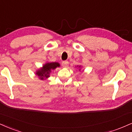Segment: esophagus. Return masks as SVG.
<instances>
[{
	"instance_id": "esophagus-1",
	"label": "esophagus",
	"mask_w": 132,
	"mask_h": 132,
	"mask_svg": "<svg viewBox=\"0 0 132 132\" xmlns=\"http://www.w3.org/2000/svg\"><path fill=\"white\" fill-rule=\"evenodd\" d=\"M68 64H69V62L68 61H63L62 62V66H63V67H68Z\"/></svg>"
}]
</instances>
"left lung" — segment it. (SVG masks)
<instances>
[{
    "label": "left lung",
    "instance_id": "1",
    "mask_svg": "<svg viewBox=\"0 0 132 132\" xmlns=\"http://www.w3.org/2000/svg\"><path fill=\"white\" fill-rule=\"evenodd\" d=\"M79 67H80V66H79Z\"/></svg>",
    "mask_w": 132,
    "mask_h": 132
}]
</instances>
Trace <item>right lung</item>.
Segmentation results:
<instances>
[{"mask_svg":"<svg viewBox=\"0 0 132 132\" xmlns=\"http://www.w3.org/2000/svg\"><path fill=\"white\" fill-rule=\"evenodd\" d=\"M60 64L58 63H48L45 65H44L42 68L39 69V71L36 72V74L39 76L40 79H43L48 78L49 77V74L51 71L55 69L57 67H59Z\"/></svg>","mask_w":132,"mask_h":132,"instance_id":"right-lung-1","label":"right lung"}]
</instances>
